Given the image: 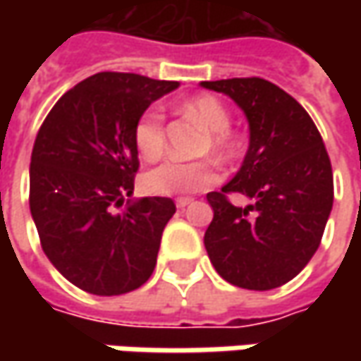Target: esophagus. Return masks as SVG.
<instances>
[{"label": "esophagus", "instance_id": "34e87169", "mask_svg": "<svg viewBox=\"0 0 361 361\" xmlns=\"http://www.w3.org/2000/svg\"><path fill=\"white\" fill-rule=\"evenodd\" d=\"M192 202V199H188V197H180V199H176V207L178 209H185L187 204H190Z\"/></svg>", "mask_w": 361, "mask_h": 361}]
</instances>
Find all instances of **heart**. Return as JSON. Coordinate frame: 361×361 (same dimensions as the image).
I'll use <instances>...</instances> for the list:
<instances>
[{"label":"heart","instance_id":"obj_1","mask_svg":"<svg viewBox=\"0 0 361 361\" xmlns=\"http://www.w3.org/2000/svg\"><path fill=\"white\" fill-rule=\"evenodd\" d=\"M185 114L195 118L202 128H207L209 140L204 145V152H213L219 159H229L235 152V140L231 138V116L227 108L213 96H199L188 100L183 106ZM134 145L142 159H159L166 145L164 134V114L160 108H148L138 118L134 126ZM219 180L213 160H197V162H183V160H164L159 166L150 169L142 176V185L157 197H178L187 192H199L213 187Z\"/></svg>","mask_w":361,"mask_h":361}]
</instances>
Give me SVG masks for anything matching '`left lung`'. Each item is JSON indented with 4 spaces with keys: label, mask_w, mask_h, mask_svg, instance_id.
Instances as JSON below:
<instances>
[{
    "label": "left lung",
    "mask_w": 361,
    "mask_h": 361,
    "mask_svg": "<svg viewBox=\"0 0 361 361\" xmlns=\"http://www.w3.org/2000/svg\"><path fill=\"white\" fill-rule=\"evenodd\" d=\"M233 98L249 120L239 173L209 192L213 221L204 249L216 273L243 289L291 281L317 251L334 204V174L322 134L305 108L263 78L201 82ZM231 192L254 201L235 207Z\"/></svg>",
    "instance_id": "8db88e82"
}]
</instances>
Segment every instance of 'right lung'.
<instances>
[{
  "mask_svg": "<svg viewBox=\"0 0 361 361\" xmlns=\"http://www.w3.org/2000/svg\"><path fill=\"white\" fill-rule=\"evenodd\" d=\"M178 82L100 72L68 90L39 126L30 164V211L44 253L92 295L148 281L176 207L166 197L128 202L138 173L134 126Z\"/></svg>",
  "mask_w": 361,
  "mask_h": 361,
  "instance_id": "add662e5",
  "label": "right lung"
}]
</instances>
